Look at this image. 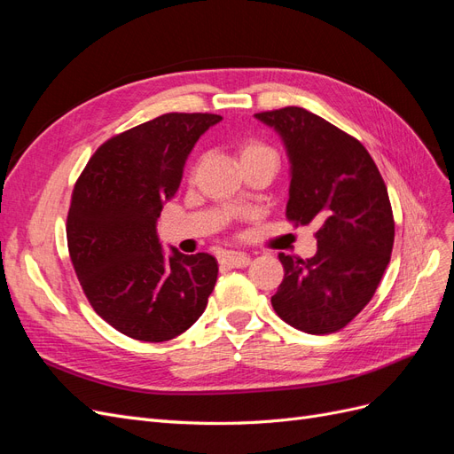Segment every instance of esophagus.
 I'll use <instances>...</instances> for the list:
<instances>
[{
	"label": "esophagus",
	"instance_id": "1",
	"mask_svg": "<svg viewBox=\"0 0 454 454\" xmlns=\"http://www.w3.org/2000/svg\"><path fill=\"white\" fill-rule=\"evenodd\" d=\"M219 263L229 269H244L252 263V259L240 252H227L225 255H222V259H219Z\"/></svg>",
	"mask_w": 454,
	"mask_h": 454
}]
</instances>
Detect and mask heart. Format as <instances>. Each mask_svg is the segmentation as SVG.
<instances>
[{
	"label": "heart",
	"mask_w": 454,
	"mask_h": 454,
	"mask_svg": "<svg viewBox=\"0 0 454 454\" xmlns=\"http://www.w3.org/2000/svg\"><path fill=\"white\" fill-rule=\"evenodd\" d=\"M257 159H272V160L278 162L277 151H274L272 147H269L267 144L257 142V140L246 142V144L240 147V162L257 160Z\"/></svg>",
	"instance_id": "b5f03b06"
}]
</instances>
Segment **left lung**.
<instances>
[{
    "label": "left lung",
    "mask_w": 454,
    "mask_h": 454,
    "mask_svg": "<svg viewBox=\"0 0 454 454\" xmlns=\"http://www.w3.org/2000/svg\"><path fill=\"white\" fill-rule=\"evenodd\" d=\"M290 159L286 217L318 225L309 259L278 254L284 280L270 303L301 332H339L373 297L390 263L394 217L387 185L367 149L303 107L255 114Z\"/></svg>",
    "instance_id": "obj_1"
}]
</instances>
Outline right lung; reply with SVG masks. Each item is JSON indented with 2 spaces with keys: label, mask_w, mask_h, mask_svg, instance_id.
Masks as SVG:
<instances>
[{
  "label": "right lung",
  "mask_w": 454,
  "mask_h": 454,
  "mask_svg": "<svg viewBox=\"0 0 454 454\" xmlns=\"http://www.w3.org/2000/svg\"><path fill=\"white\" fill-rule=\"evenodd\" d=\"M222 121L164 114L114 136L87 162L67 212V248L96 314L122 335L162 342L182 335L217 280L210 254L167 257L157 235L162 206L182 184L197 140Z\"/></svg>",
  "instance_id": "right-lung-1"
}]
</instances>
